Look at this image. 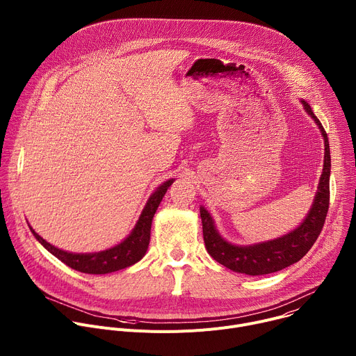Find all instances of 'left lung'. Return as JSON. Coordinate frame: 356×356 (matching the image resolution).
I'll list each match as a JSON object with an SVG mask.
<instances>
[{
	"label": "left lung",
	"mask_w": 356,
	"mask_h": 356,
	"mask_svg": "<svg viewBox=\"0 0 356 356\" xmlns=\"http://www.w3.org/2000/svg\"><path fill=\"white\" fill-rule=\"evenodd\" d=\"M304 111H306L317 124L324 139V165L323 173L318 181L316 197L312 209L298 227L293 231L265 242L252 245H235L228 242L218 232L216 222L207 209L200 207V216L202 222V236L210 257L225 268L249 276L268 275L282 270L296 262H298L317 241L330 204V175H331V155L328 136L314 115L307 101L300 99Z\"/></svg>",
	"instance_id": "8db88e82"
}]
</instances>
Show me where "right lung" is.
I'll return each mask as SVG.
<instances>
[{"mask_svg":"<svg viewBox=\"0 0 356 356\" xmlns=\"http://www.w3.org/2000/svg\"><path fill=\"white\" fill-rule=\"evenodd\" d=\"M173 181L175 179L166 180L154 193H152L131 234L115 246H111L104 250L88 252V253L67 252L56 248L52 243H49L39 234H36L29 224L28 225L33 236L39 241V243L69 268L79 270L81 273H88V275L113 273L135 265L145 257L149 246V241H150L152 220H154V216L161 204L163 195L166 194L168 188L172 186Z\"/></svg>","mask_w":356,"mask_h":356,"instance_id":"1","label":"right lung"}]
</instances>
